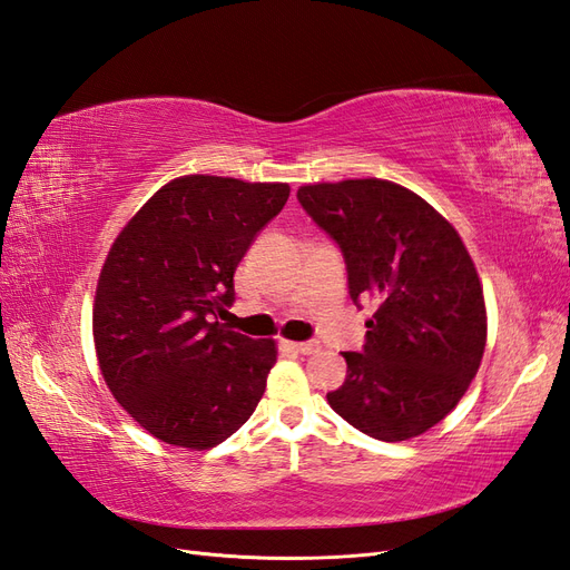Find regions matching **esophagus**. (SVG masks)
<instances>
[{"label":"esophagus","mask_w":570,"mask_h":570,"mask_svg":"<svg viewBox=\"0 0 570 570\" xmlns=\"http://www.w3.org/2000/svg\"><path fill=\"white\" fill-rule=\"evenodd\" d=\"M291 348H294V352H298V354H303V356H311V354H317L320 352V342H286Z\"/></svg>","instance_id":"34e87169"}]
</instances>
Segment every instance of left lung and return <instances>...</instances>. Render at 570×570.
<instances>
[{"instance_id": "left-lung-1", "label": "left lung", "mask_w": 570, "mask_h": 570, "mask_svg": "<svg viewBox=\"0 0 570 570\" xmlns=\"http://www.w3.org/2000/svg\"><path fill=\"white\" fill-rule=\"evenodd\" d=\"M298 202L337 243L356 308L373 301L361 352H344L334 412L377 441H406L445 419L487 344V308L458 230L410 189L377 180L305 185Z\"/></svg>"}]
</instances>
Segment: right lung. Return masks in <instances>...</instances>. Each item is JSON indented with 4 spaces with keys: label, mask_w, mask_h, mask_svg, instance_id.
<instances>
[{
    "label": "right lung",
    "mask_w": 570,
    "mask_h": 570,
    "mask_svg": "<svg viewBox=\"0 0 570 570\" xmlns=\"http://www.w3.org/2000/svg\"><path fill=\"white\" fill-rule=\"evenodd\" d=\"M288 193L284 183L185 175L112 243L96 288V354L112 397L158 441L214 448L265 395L274 342L216 317L236 301L238 262Z\"/></svg>",
    "instance_id": "1"
}]
</instances>
